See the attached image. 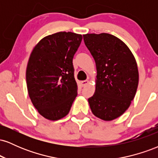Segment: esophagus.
<instances>
[{
	"label": "esophagus",
	"mask_w": 158,
	"mask_h": 158,
	"mask_svg": "<svg viewBox=\"0 0 158 158\" xmlns=\"http://www.w3.org/2000/svg\"><path fill=\"white\" fill-rule=\"evenodd\" d=\"M88 83H89V81H88V80L82 81H81V85H82V87H85V86H86V85H88Z\"/></svg>",
	"instance_id": "34e87169"
}]
</instances>
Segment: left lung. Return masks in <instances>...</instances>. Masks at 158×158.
Masks as SVG:
<instances>
[{
	"label": "left lung",
	"instance_id": "8db88e82",
	"mask_svg": "<svg viewBox=\"0 0 158 158\" xmlns=\"http://www.w3.org/2000/svg\"><path fill=\"white\" fill-rule=\"evenodd\" d=\"M97 68L96 90L88 99L92 113L111 121L129 108L139 82L138 68L128 47L108 33L83 35Z\"/></svg>",
	"mask_w": 158,
	"mask_h": 158
}]
</instances>
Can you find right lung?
I'll return each instance as SVG.
<instances>
[{
	"mask_svg": "<svg viewBox=\"0 0 158 158\" xmlns=\"http://www.w3.org/2000/svg\"><path fill=\"white\" fill-rule=\"evenodd\" d=\"M82 36L59 32L45 36L32 49L26 70L29 97L45 119L59 120L70 111L77 96L73 58Z\"/></svg>",
	"mask_w": 158,
	"mask_h": 158,
	"instance_id": "right-lung-1",
	"label": "right lung"
}]
</instances>
